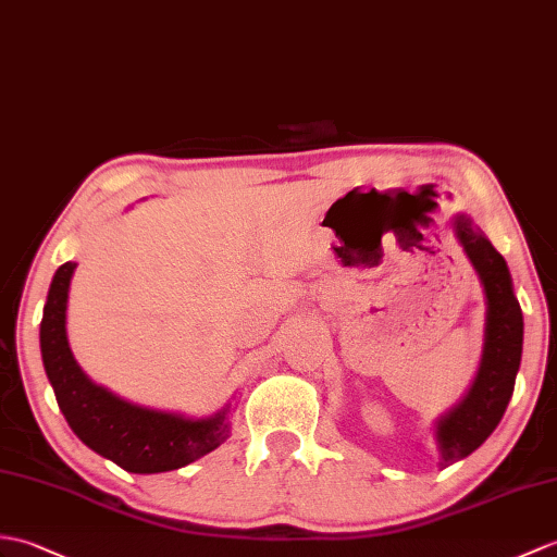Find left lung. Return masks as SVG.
<instances>
[{
    "label": "left lung",
    "instance_id": "obj_1",
    "mask_svg": "<svg viewBox=\"0 0 557 557\" xmlns=\"http://www.w3.org/2000/svg\"><path fill=\"white\" fill-rule=\"evenodd\" d=\"M456 239L482 282L486 301L484 348L474 382L458 404L434 422L442 470L480 448L496 430L515 389L522 360L524 320L503 258L468 213L454 218Z\"/></svg>",
    "mask_w": 557,
    "mask_h": 557
}]
</instances>
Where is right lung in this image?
Listing matches in <instances>:
<instances>
[{
	"mask_svg": "<svg viewBox=\"0 0 557 557\" xmlns=\"http://www.w3.org/2000/svg\"><path fill=\"white\" fill-rule=\"evenodd\" d=\"M73 261L49 284L40 322V351L47 380L75 436L95 454L135 474L171 472L211 454L232 434L235 400L209 418L137 406L92 382L77 366L66 332Z\"/></svg>",
	"mask_w": 557,
	"mask_h": 557,
	"instance_id": "1",
	"label": "right lung"
}]
</instances>
